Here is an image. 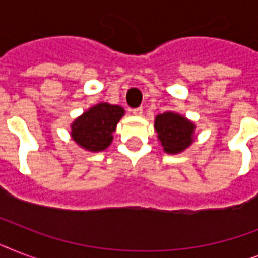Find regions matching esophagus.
I'll return each mask as SVG.
<instances>
[{"label":"esophagus","mask_w":258,"mask_h":258,"mask_svg":"<svg viewBox=\"0 0 258 258\" xmlns=\"http://www.w3.org/2000/svg\"><path fill=\"white\" fill-rule=\"evenodd\" d=\"M133 113L135 116H141L142 113H143V107H137V108H134Z\"/></svg>","instance_id":"34e87169"}]
</instances>
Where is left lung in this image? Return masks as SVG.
Returning <instances> with one entry per match:
<instances>
[{
    "mask_svg": "<svg viewBox=\"0 0 258 258\" xmlns=\"http://www.w3.org/2000/svg\"><path fill=\"white\" fill-rule=\"evenodd\" d=\"M155 131L166 153L176 154L191 145L194 124L178 113L165 112L155 117Z\"/></svg>",
    "mask_w": 258,
    "mask_h": 258,
    "instance_id": "obj_1",
    "label": "left lung"
}]
</instances>
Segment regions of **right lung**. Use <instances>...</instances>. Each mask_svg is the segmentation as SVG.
Listing matches in <instances>:
<instances>
[{"label": "right lung", "mask_w": 258, "mask_h": 258, "mask_svg": "<svg viewBox=\"0 0 258 258\" xmlns=\"http://www.w3.org/2000/svg\"><path fill=\"white\" fill-rule=\"evenodd\" d=\"M124 115L119 105L100 103L72 123V138L88 151H103L111 145L117 121Z\"/></svg>", "instance_id": "1"}]
</instances>
